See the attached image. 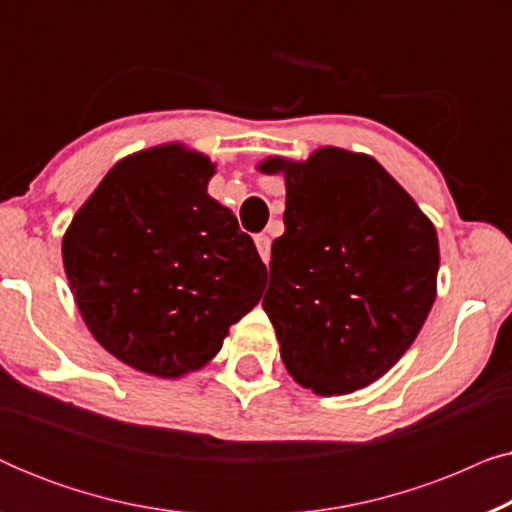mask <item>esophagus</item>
Listing matches in <instances>:
<instances>
[{
  "label": "esophagus",
  "instance_id": "1",
  "mask_svg": "<svg viewBox=\"0 0 512 512\" xmlns=\"http://www.w3.org/2000/svg\"><path fill=\"white\" fill-rule=\"evenodd\" d=\"M254 242H256L258 254H261L263 261L268 263V261H270V237L265 235V233H258V235L254 237Z\"/></svg>",
  "mask_w": 512,
  "mask_h": 512
}]
</instances>
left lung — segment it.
Wrapping results in <instances>:
<instances>
[{
  "mask_svg": "<svg viewBox=\"0 0 512 512\" xmlns=\"http://www.w3.org/2000/svg\"><path fill=\"white\" fill-rule=\"evenodd\" d=\"M286 174L284 235L272 242L263 310L282 361L314 394L382 377L417 338L436 298V228L363 153L319 149Z\"/></svg>",
  "mask_w": 512,
  "mask_h": 512,
  "instance_id": "8db88e82",
  "label": "left lung"
}]
</instances>
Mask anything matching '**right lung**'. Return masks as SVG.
<instances>
[{
    "label": "right lung",
    "instance_id": "right-lung-1",
    "mask_svg": "<svg viewBox=\"0 0 512 512\" xmlns=\"http://www.w3.org/2000/svg\"><path fill=\"white\" fill-rule=\"evenodd\" d=\"M214 165L179 144L135 153L76 212L62 261L81 317L128 366L179 377L263 296L265 265L207 195Z\"/></svg>",
    "mask_w": 512,
    "mask_h": 512
}]
</instances>
